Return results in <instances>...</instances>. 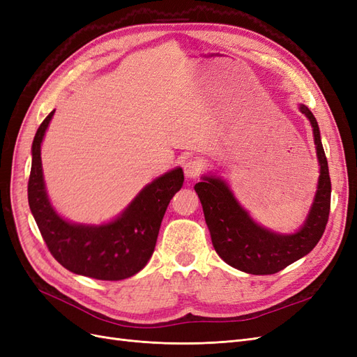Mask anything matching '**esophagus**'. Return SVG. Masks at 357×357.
I'll use <instances>...</instances> for the list:
<instances>
[{
	"instance_id": "34e87169",
	"label": "esophagus",
	"mask_w": 357,
	"mask_h": 357,
	"mask_svg": "<svg viewBox=\"0 0 357 357\" xmlns=\"http://www.w3.org/2000/svg\"><path fill=\"white\" fill-rule=\"evenodd\" d=\"M183 169H185V176L186 178H195L201 174L202 171V162L197 158H190L188 159L185 164H183Z\"/></svg>"
}]
</instances>
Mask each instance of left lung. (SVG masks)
I'll return each instance as SVG.
<instances>
[{
	"label": "left lung",
	"mask_w": 357,
	"mask_h": 357,
	"mask_svg": "<svg viewBox=\"0 0 357 357\" xmlns=\"http://www.w3.org/2000/svg\"><path fill=\"white\" fill-rule=\"evenodd\" d=\"M299 112L312 128L320 174L314 199L296 232L280 234L259 225L235 198L228 183L219 176H202L195 185L215 253L243 273L268 275L282 271L308 255L325 232L331 208L328 160L314 114L304 104H299Z\"/></svg>",
	"instance_id": "1"
}]
</instances>
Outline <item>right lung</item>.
Segmentation results:
<instances>
[{
    "label": "right lung",
    "instance_id": "add662e5",
    "mask_svg": "<svg viewBox=\"0 0 357 357\" xmlns=\"http://www.w3.org/2000/svg\"><path fill=\"white\" fill-rule=\"evenodd\" d=\"M55 110L43 121L32 142L28 202L52 256L68 271L107 282L135 275L155 252L162 219L183 186L180 167L149 183L113 220L73 223L53 208L41 165V143Z\"/></svg>",
    "mask_w": 357,
    "mask_h": 357
}]
</instances>
